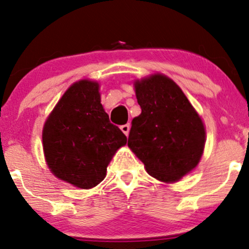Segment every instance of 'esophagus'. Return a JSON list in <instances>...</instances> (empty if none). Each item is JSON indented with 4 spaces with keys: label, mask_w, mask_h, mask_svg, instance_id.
<instances>
[{
    "label": "esophagus",
    "mask_w": 249,
    "mask_h": 249,
    "mask_svg": "<svg viewBox=\"0 0 249 249\" xmlns=\"http://www.w3.org/2000/svg\"><path fill=\"white\" fill-rule=\"evenodd\" d=\"M130 128H131L130 124H125L121 126V130L123 131V133H124L125 135H128V133H130Z\"/></svg>",
    "instance_id": "1"
}]
</instances>
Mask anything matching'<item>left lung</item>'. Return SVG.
I'll list each match as a JSON object with an SVG mask.
<instances>
[{
    "mask_svg": "<svg viewBox=\"0 0 249 249\" xmlns=\"http://www.w3.org/2000/svg\"><path fill=\"white\" fill-rule=\"evenodd\" d=\"M141 114L132 121L128 147L147 172L161 181H178L199 163L203 123L174 80L154 74L134 84Z\"/></svg>",
    "mask_w": 249,
    "mask_h": 249,
    "instance_id": "1",
    "label": "left lung"
}]
</instances>
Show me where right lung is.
I'll use <instances>...</instances> for the list:
<instances>
[{
  "label": "right lung",
  "mask_w": 249,
  "mask_h": 249,
  "mask_svg": "<svg viewBox=\"0 0 249 249\" xmlns=\"http://www.w3.org/2000/svg\"><path fill=\"white\" fill-rule=\"evenodd\" d=\"M43 152L56 177L79 188H92L127 138L103 110L99 84L80 80L69 88L47 119Z\"/></svg>",
  "instance_id": "add662e5"
}]
</instances>
